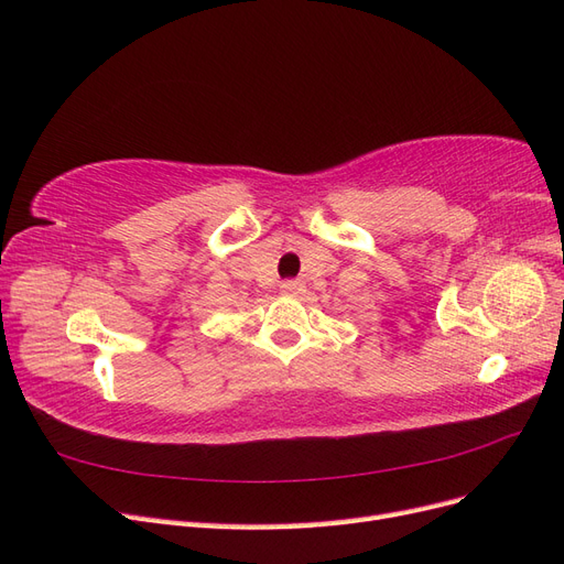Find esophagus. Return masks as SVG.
Segmentation results:
<instances>
[{
  "label": "esophagus",
  "mask_w": 564,
  "mask_h": 564,
  "mask_svg": "<svg viewBox=\"0 0 564 564\" xmlns=\"http://www.w3.org/2000/svg\"><path fill=\"white\" fill-rule=\"evenodd\" d=\"M280 289L284 294H299L301 289H303V284L299 282V280H284L282 284H280Z\"/></svg>",
  "instance_id": "34e87169"
}]
</instances>
